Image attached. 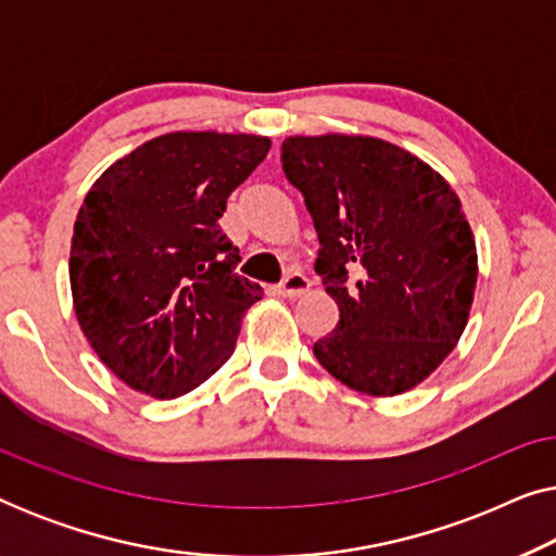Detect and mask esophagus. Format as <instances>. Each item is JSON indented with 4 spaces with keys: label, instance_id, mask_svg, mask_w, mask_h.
<instances>
[{
    "label": "esophagus",
    "instance_id": "esophagus-1",
    "mask_svg": "<svg viewBox=\"0 0 556 556\" xmlns=\"http://www.w3.org/2000/svg\"><path fill=\"white\" fill-rule=\"evenodd\" d=\"M311 288V280L303 276V273H288V276L280 280L278 283V295H283V299H295V295L306 293Z\"/></svg>",
    "mask_w": 556,
    "mask_h": 556
}]
</instances>
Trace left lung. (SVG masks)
Masks as SVG:
<instances>
[{
  "label": "left lung",
  "instance_id": "1",
  "mask_svg": "<svg viewBox=\"0 0 556 556\" xmlns=\"http://www.w3.org/2000/svg\"><path fill=\"white\" fill-rule=\"evenodd\" d=\"M318 235L316 273L339 324L321 367L392 397L453 352L473 303L478 255L458 194L409 151L369 136H291L280 147Z\"/></svg>",
  "mask_w": 556,
  "mask_h": 556
}]
</instances>
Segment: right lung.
<instances>
[{
    "label": "right lung",
    "instance_id": "obj_1",
    "mask_svg": "<svg viewBox=\"0 0 556 556\" xmlns=\"http://www.w3.org/2000/svg\"><path fill=\"white\" fill-rule=\"evenodd\" d=\"M270 149L248 134L179 131L118 159L75 219V316L131 390L174 400L230 359L263 288L235 273L219 217Z\"/></svg>",
    "mask_w": 556,
    "mask_h": 556
}]
</instances>
